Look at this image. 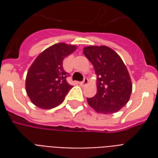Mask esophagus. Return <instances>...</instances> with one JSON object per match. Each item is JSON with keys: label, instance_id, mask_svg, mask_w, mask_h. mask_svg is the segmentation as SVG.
<instances>
[{"label": "esophagus", "instance_id": "34e87169", "mask_svg": "<svg viewBox=\"0 0 158 158\" xmlns=\"http://www.w3.org/2000/svg\"><path fill=\"white\" fill-rule=\"evenodd\" d=\"M88 81H89V80H88V79H87V78H85L82 82H80L79 84H80V85H87Z\"/></svg>", "mask_w": 158, "mask_h": 158}]
</instances>
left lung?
I'll list each match as a JSON object with an SVG mask.
<instances>
[{
    "mask_svg": "<svg viewBox=\"0 0 158 158\" xmlns=\"http://www.w3.org/2000/svg\"><path fill=\"white\" fill-rule=\"evenodd\" d=\"M84 54L93 64L96 73V96L87 98L89 106L96 112L109 114L125 106L132 92L130 76L121 57L106 45H89Z\"/></svg>",
    "mask_w": 158,
    "mask_h": 158,
    "instance_id": "1",
    "label": "left lung"
}]
</instances>
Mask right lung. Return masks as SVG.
I'll list each match as a JSON object with an SVG mask.
<instances>
[{"label":"right lung","mask_w":158,"mask_h":158,"mask_svg":"<svg viewBox=\"0 0 158 158\" xmlns=\"http://www.w3.org/2000/svg\"><path fill=\"white\" fill-rule=\"evenodd\" d=\"M76 48L65 43L55 44L43 51L30 66L26 76V92L36 106L51 109L64 101L73 85L67 82L69 73L62 68V61Z\"/></svg>","instance_id":"right-lung-1"}]
</instances>
